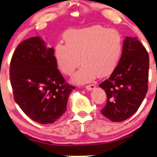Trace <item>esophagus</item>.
<instances>
[{
  "mask_svg": "<svg viewBox=\"0 0 157 157\" xmlns=\"http://www.w3.org/2000/svg\"><path fill=\"white\" fill-rule=\"evenodd\" d=\"M95 88V85L94 84H90V85L86 86V89L87 90H93Z\"/></svg>",
  "mask_w": 157,
  "mask_h": 157,
  "instance_id": "esophagus-1",
  "label": "esophagus"
}]
</instances>
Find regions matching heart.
Instances as JSON below:
<instances>
[{
  "label": "heart",
  "instance_id": "obj_1",
  "mask_svg": "<svg viewBox=\"0 0 157 157\" xmlns=\"http://www.w3.org/2000/svg\"><path fill=\"white\" fill-rule=\"evenodd\" d=\"M65 44L55 47V57L62 73L71 75L72 83L84 84L98 77L110 75L117 66L123 50V38L117 31L101 25L71 29L64 34Z\"/></svg>",
  "mask_w": 157,
  "mask_h": 157
}]
</instances>
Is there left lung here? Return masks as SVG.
<instances>
[{
  "label": "left lung",
  "mask_w": 157,
  "mask_h": 157,
  "mask_svg": "<svg viewBox=\"0 0 157 157\" xmlns=\"http://www.w3.org/2000/svg\"><path fill=\"white\" fill-rule=\"evenodd\" d=\"M149 57L137 37L126 36L122 55L110 77L99 84L107 96L101 113L113 122L133 115L148 91Z\"/></svg>",
  "instance_id": "8db88e82"
}]
</instances>
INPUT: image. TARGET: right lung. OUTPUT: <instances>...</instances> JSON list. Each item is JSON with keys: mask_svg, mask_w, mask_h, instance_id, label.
I'll use <instances>...</instances> for the list:
<instances>
[{"mask_svg": "<svg viewBox=\"0 0 157 157\" xmlns=\"http://www.w3.org/2000/svg\"><path fill=\"white\" fill-rule=\"evenodd\" d=\"M14 101L24 113L40 124L54 123L67 109L74 86L65 82L57 69L53 48L40 36L19 44L10 63Z\"/></svg>", "mask_w": 157, "mask_h": 157, "instance_id": "obj_1", "label": "right lung"}]
</instances>
